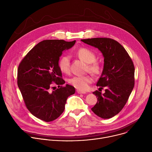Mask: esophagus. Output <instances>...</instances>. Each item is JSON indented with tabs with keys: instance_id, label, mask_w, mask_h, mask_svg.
Instances as JSON below:
<instances>
[{
	"instance_id": "obj_1",
	"label": "esophagus",
	"mask_w": 152,
	"mask_h": 152,
	"mask_svg": "<svg viewBox=\"0 0 152 152\" xmlns=\"http://www.w3.org/2000/svg\"><path fill=\"white\" fill-rule=\"evenodd\" d=\"M77 93L78 94H85V93H86L85 91H82L79 90H77Z\"/></svg>"
}]
</instances>
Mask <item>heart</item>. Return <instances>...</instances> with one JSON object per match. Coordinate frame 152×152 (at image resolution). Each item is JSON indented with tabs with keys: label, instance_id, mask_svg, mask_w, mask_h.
I'll return each mask as SVG.
<instances>
[{
	"label": "heart",
	"instance_id": "heart-1",
	"mask_svg": "<svg viewBox=\"0 0 152 152\" xmlns=\"http://www.w3.org/2000/svg\"><path fill=\"white\" fill-rule=\"evenodd\" d=\"M76 55L81 60L88 63L87 70L95 75H99L102 70V66L99 62L96 61L95 54L85 48H81L76 51ZM58 67L60 70L64 73H68L70 70V59L68 55L62 56L58 61ZM93 79L90 76H74L69 80V82L74 87L82 91L88 88L89 84Z\"/></svg>",
	"mask_w": 152,
	"mask_h": 152
}]
</instances>
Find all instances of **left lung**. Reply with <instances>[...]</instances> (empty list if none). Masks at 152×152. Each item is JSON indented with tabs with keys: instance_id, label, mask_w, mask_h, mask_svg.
Returning <instances> with one entry per match:
<instances>
[{
	"instance_id": "8db88e82",
	"label": "left lung",
	"mask_w": 152,
	"mask_h": 152,
	"mask_svg": "<svg viewBox=\"0 0 152 152\" xmlns=\"http://www.w3.org/2000/svg\"><path fill=\"white\" fill-rule=\"evenodd\" d=\"M101 51L104 57L103 70L97 85L105 93L93 92L97 102L92 111L102 118H110L118 114L126 104L135 84V67L125 49L110 38L81 39Z\"/></svg>"
}]
</instances>
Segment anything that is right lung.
I'll return each mask as SVG.
<instances>
[{
	"label": "right lung",
	"instance_id": "add662e5",
	"mask_svg": "<svg viewBox=\"0 0 152 152\" xmlns=\"http://www.w3.org/2000/svg\"><path fill=\"white\" fill-rule=\"evenodd\" d=\"M75 42L76 40L42 41L18 65L17 85L25 104L33 115L41 120L49 122L58 118L64 111L68 97L75 93L74 86L68 84L50 91L53 83H65L58 61L62 52Z\"/></svg>",
	"mask_w": 152,
	"mask_h": 152
}]
</instances>
